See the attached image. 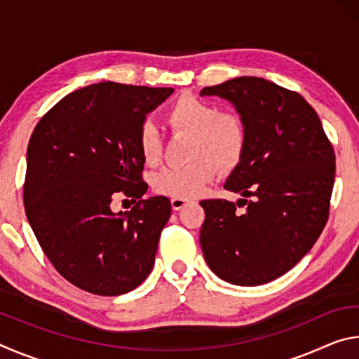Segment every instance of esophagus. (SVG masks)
Here are the masks:
<instances>
[{
    "mask_svg": "<svg viewBox=\"0 0 359 359\" xmlns=\"http://www.w3.org/2000/svg\"><path fill=\"white\" fill-rule=\"evenodd\" d=\"M187 204H190V199H182V198H172L171 199L172 210H180L182 208H185Z\"/></svg>",
    "mask_w": 359,
    "mask_h": 359,
    "instance_id": "obj_1",
    "label": "esophagus"
}]
</instances>
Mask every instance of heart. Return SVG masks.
Returning a JSON list of instances; mask_svg holds the SVG:
<instances>
[{
    "mask_svg": "<svg viewBox=\"0 0 359 359\" xmlns=\"http://www.w3.org/2000/svg\"><path fill=\"white\" fill-rule=\"evenodd\" d=\"M166 123L175 135L190 136L188 160L182 168H165L154 177V190L169 198L190 199L204 191L223 171L238 166L247 145L245 125L233 111H220L214 102L184 95L166 111ZM137 149L149 166L163 156V141L154 125L145 121L137 133Z\"/></svg>",
    "mask_w": 359,
    "mask_h": 359,
    "instance_id": "obj_1",
    "label": "heart"
}]
</instances>
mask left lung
Returning a JSON list of instances; mask_svg holds the SVG:
<instances>
[{"label":"left lung","instance_id":"obj_1","mask_svg":"<svg viewBox=\"0 0 359 359\" xmlns=\"http://www.w3.org/2000/svg\"><path fill=\"white\" fill-rule=\"evenodd\" d=\"M234 104L247 145L224 184L238 208L205 199L199 242L205 263L224 282L263 285L302 259L330 217L336 155L313 107L299 93L261 77H236L201 90Z\"/></svg>","mask_w":359,"mask_h":359}]
</instances>
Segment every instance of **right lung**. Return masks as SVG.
<instances>
[{"label":"right lung","mask_w":359,"mask_h":359,"mask_svg":"<svg viewBox=\"0 0 359 359\" xmlns=\"http://www.w3.org/2000/svg\"><path fill=\"white\" fill-rule=\"evenodd\" d=\"M174 88L100 82L60 100L33 131L23 204L42 252L66 280L100 296H118L149 277L166 196L142 199L137 133L145 115ZM118 192L138 204L114 215Z\"/></svg>","instance_id":"right-lung-1"}]
</instances>
